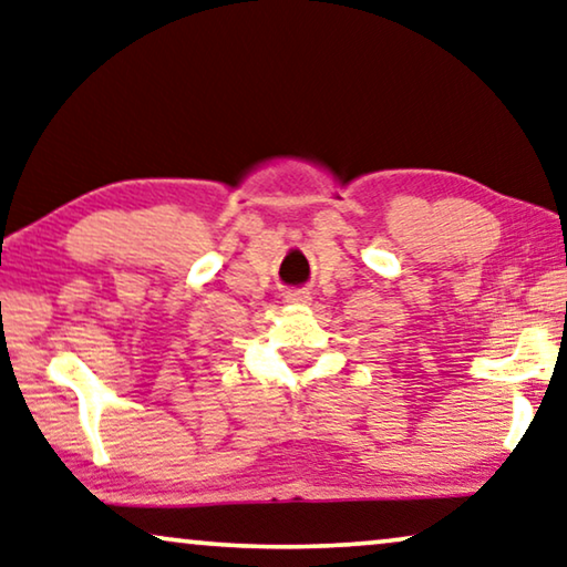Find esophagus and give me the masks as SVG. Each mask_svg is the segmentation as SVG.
Instances as JSON below:
<instances>
[{"mask_svg": "<svg viewBox=\"0 0 567 567\" xmlns=\"http://www.w3.org/2000/svg\"><path fill=\"white\" fill-rule=\"evenodd\" d=\"M285 302H290V306H308L310 292L308 290H290V292H285Z\"/></svg>", "mask_w": 567, "mask_h": 567, "instance_id": "esophagus-1", "label": "esophagus"}]
</instances>
